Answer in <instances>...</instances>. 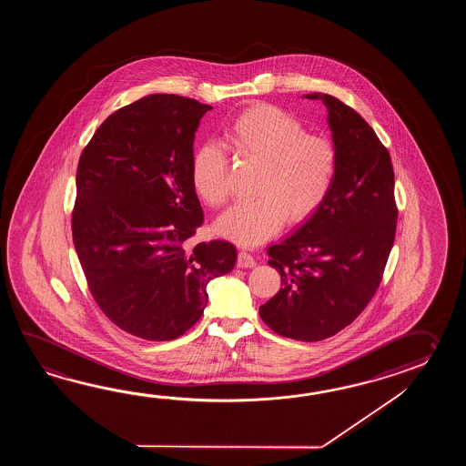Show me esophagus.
Returning a JSON list of instances; mask_svg holds the SVG:
<instances>
[{"label": "esophagus", "mask_w": 466, "mask_h": 466, "mask_svg": "<svg viewBox=\"0 0 466 466\" xmlns=\"http://www.w3.org/2000/svg\"><path fill=\"white\" fill-rule=\"evenodd\" d=\"M237 265L239 268L257 267V259H255L253 255H249L248 251H239V253H238Z\"/></svg>", "instance_id": "obj_1"}]
</instances>
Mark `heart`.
<instances>
[{
  "instance_id": "1",
  "label": "heart",
  "mask_w": 466,
  "mask_h": 466,
  "mask_svg": "<svg viewBox=\"0 0 466 466\" xmlns=\"http://www.w3.org/2000/svg\"><path fill=\"white\" fill-rule=\"evenodd\" d=\"M239 158L258 163L255 198L238 203L219 217L217 229L243 247L275 237L288 223L299 225L323 207L338 175V151L331 139L307 133L285 109L253 105L241 111L227 131ZM191 183L209 207L228 199V168L223 149L207 141L191 157Z\"/></svg>"
}]
</instances>
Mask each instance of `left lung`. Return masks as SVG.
Instances as JSON below:
<instances>
[{
  "label": "left lung",
  "instance_id": "1",
  "mask_svg": "<svg viewBox=\"0 0 466 466\" xmlns=\"http://www.w3.org/2000/svg\"><path fill=\"white\" fill-rule=\"evenodd\" d=\"M305 98L327 106L337 181L311 218L268 248L281 289L259 307V317L281 337L319 341L353 323L377 293L398 209L391 158L373 128L331 95Z\"/></svg>",
  "mask_w": 466,
  "mask_h": 466
}]
</instances>
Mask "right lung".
Returning <instances> with one entry per match:
<instances>
[{"label": "right lung", "mask_w": 466, "mask_h": 466, "mask_svg": "<svg viewBox=\"0 0 466 466\" xmlns=\"http://www.w3.org/2000/svg\"><path fill=\"white\" fill-rule=\"evenodd\" d=\"M209 105L148 95L101 123L79 157L73 243L101 311L129 335L168 341L198 321L207 287L237 248H188L203 225L191 183L193 141Z\"/></svg>", "instance_id": "obj_1"}]
</instances>
